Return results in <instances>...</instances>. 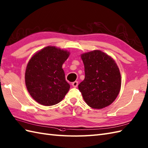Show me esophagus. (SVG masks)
<instances>
[{
    "label": "esophagus",
    "mask_w": 148,
    "mask_h": 148,
    "mask_svg": "<svg viewBox=\"0 0 148 148\" xmlns=\"http://www.w3.org/2000/svg\"><path fill=\"white\" fill-rule=\"evenodd\" d=\"M77 85H78L77 81H74L73 82V83H72V86H73L74 88H76L77 86Z\"/></svg>",
    "instance_id": "obj_1"
}]
</instances>
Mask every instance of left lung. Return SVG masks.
<instances>
[{"instance_id":"obj_1","label":"left lung","mask_w":148,"mask_h":148,"mask_svg":"<svg viewBox=\"0 0 148 148\" xmlns=\"http://www.w3.org/2000/svg\"><path fill=\"white\" fill-rule=\"evenodd\" d=\"M85 78L78 88L87 105L101 109L111 105L121 88V75L115 61L103 51L92 50L81 55Z\"/></svg>"}]
</instances>
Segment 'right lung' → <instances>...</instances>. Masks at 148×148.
<instances>
[{
    "mask_svg": "<svg viewBox=\"0 0 148 148\" xmlns=\"http://www.w3.org/2000/svg\"><path fill=\"white\" fill-rule=\"evenodd\" d=\"M69 55L67 50L48 46L30 58L25 71V84L31 97L40 105H56L69 90L62 69Z\"/></svg>",
    "mask_w": 148,
    "mask_h": 148,
    "instance_id": "obj_1",
    "label": "right lung"
}]
</instances>
